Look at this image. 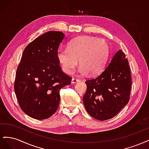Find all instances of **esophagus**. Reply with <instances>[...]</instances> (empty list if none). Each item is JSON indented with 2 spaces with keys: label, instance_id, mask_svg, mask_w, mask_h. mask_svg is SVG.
Returning a JSON list of instances; mask_svg holds the SVG:
<instances>
[{
  "label": "esophagus",
  "instance_id": "34e87169",
  "mask_svg": "<svg viewBox=\"0 0 149 149\" xmlns=\"http://www.w3.org/2000/svg\"><path fill=\"white\" fill-rule=\"evenodd\" d=\"M79 81V79H77V78H73L71 79V83H78Z\"/></svg>",
  "mask_w": 149,
  "mask_h": 149
}]
</instances>
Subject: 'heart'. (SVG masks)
Wrapping results in <instances>:
<instances>
[{
  "mask_svg": "<svg viewBox=\"0 0 149 149\" xmlns=\"http://www.w3.org/2000/svg\"><path fill=\"white\" fill-rule=\"evenodd\" d=\"M109 52V46L104 40L81 36L71 40L67 48H58L56 58L61 70L66 74L72 73L78 61L79 73L95 75L104 66Z\"/></svg>",
  "mask_w": 149,
  "mask_h": 149,
  "instance_id": "1",
  "label": "heart"
}]
</instances>
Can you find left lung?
Returning <instances> with one entry per match:
<instances>
[{"label":"left lung","mask_w":149,"mask_h":149,"mask_svg":"<svg viewBox=\"0 0 149 149\" xmlns=\"http://www.w3.org/2000/svg\"><path fill=\"white\" fill-rule=\"evenodd\" d=\"M96 78L86 81L83 103L94 119L105 120L113 118L129 101L132 80L127 58L120 49Z\"/></svg>","instance_id":"1"}]
</instances>
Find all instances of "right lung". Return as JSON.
Listing matches in <instances>:
<instances>
[{
	"label": "right lung",
	"instance_id": "obj_1",
	"mask_svg": "<svg viewBox=\"0 0 149 149\" xmlns=\"http://www.w3.org/2000/svg\"><path fill=\"white\" fill-rule=\"evenodd\" d=\"M65 38L61 31H49L25 48L18 66L14 90L22 110L31 118L42 120L56 111L60 91L71 83L62 71L56 52Z\"/></svg>",
	"mask_w": 149,
	"mask_h": 149
}]
</instances>
